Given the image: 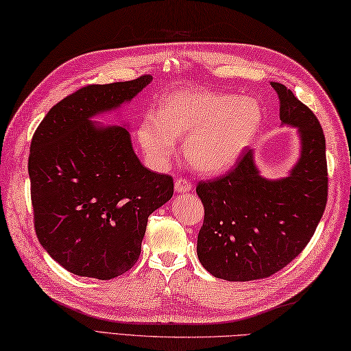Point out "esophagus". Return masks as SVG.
Listing matches in <instances>:
<instances>
[{
    "label": "esophagus",
    "instance_id": "obj_1",
    "mask_svg": "<svg viewBox=\"0 0 351 351\" xmlns=\"http://www.w3.org/2000/svg\"><path fill=\"white\" fill-rule=\"evenodd\" d=\"M193 189L191 182L187 180V178H178L176 182H175V190L178 193H187Z\"/></svg>",
    "mask_w": 351,
    "mask_h": 351
}]
</instances>
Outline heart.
I'll return each instance as SVG.
<instances>
[{
	"instance_id": "1",
	"label": "heart",
	"mask_w": 351,
	"mask_h": 351,
	"mask_svg": "<svg viewBox=\"0 0 351 351\" xmlns=\"http://www.w3.org/2000/svg\"><path fill=\"white\" fill-rule=\"evenodd\" d=\"M263 125L256 101L235 93L182 90L161 102L160 113H146L137 140L155 166L176 154V138H185V156L193 167L215 173L238 160Z\"/></svg>"
}]
</instances>
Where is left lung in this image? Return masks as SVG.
Returning a JSON list of instances; mask_svg holds the SVG:
<instances>
[{
  "instance_id": "obj_1",
  "label": "left lung",
  "mask_w": 351,
  "mask_h": 351,
  "mask_svg": "<svg viewBox=\"0 0 351 351\" xmlns=\"http://www.w3.org/2000/svg\"><path fill=\"white\" fill-rule=\"evenodd\" d=\"M280 121L299 128L302 156L285 180L267 181L244 151L235 166L196 187L204 204L197 256L206 271L229 282L270 278L306 247L323 217L329 191L326 138L309 107L271 83Z\"/></svg>"
}]
</instances>
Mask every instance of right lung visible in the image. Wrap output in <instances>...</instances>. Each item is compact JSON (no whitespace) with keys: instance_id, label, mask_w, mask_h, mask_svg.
I'll use <instances>...</instances> for the list:
<instances>
[{"instance_id":"obj_1","label":"right lung","mask_w":351,"mask_h":351,"mask_svg":"<svg viewBox=\"0 0 351 351\" xmlns=\"http://www.w3.org/2000/svg\"><path fill=\"white\" fill-rule=\"evenodd\" d=\"M151 80L81 87L57 102L33 134L28 175L36 235L77 276L108 280L131 270L147 217L173 196V178L141 166L128 131L88 122L131 101Z\"/></svg>"}]
</instances>
